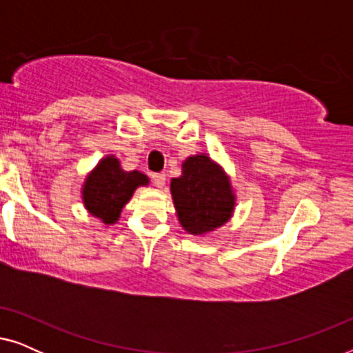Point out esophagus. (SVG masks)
Segmentation results:
<instances>
[{
    "label": "esophagus",
    "mask_w": 353,
    "mask_h": 353,
    "mask_svg": "<svg viewBox=\"0 0 353 353\" xmlns=\"http://www.w3.org/2000/svg\"><path fill=\"white\" fill-rule=\"evenodd\" d=\"M152 183L157 188L165 186V173H154V175H152Z\"/></svg>",
    "instance_id": "esophagus-1"
}]
</instances>
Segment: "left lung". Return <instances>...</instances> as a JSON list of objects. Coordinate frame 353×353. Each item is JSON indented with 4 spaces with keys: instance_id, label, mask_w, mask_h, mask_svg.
I'll return each mask as SVG.
<instances>
[{
    "instance_id": "left-lung-1",
    "label": "left lung",
    "mask_w": 353,
    "mask_h": 353,
    "mask_svg": "<svg viewBox=\"0 0 353 353\" xmlns=\"http://www.w3.org/2000/svg\"><path fill=\"white\" fill-rule=\"evenodd\" d=\"M170 192L183 230L197 238L221 228L234 214L231 178L205 152L190 156L181 163V175L172 178Z\"/></svg>"
}]
</instances>
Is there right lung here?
I'll return each mask as SVG.
<instances>
[{"instance_id": "obj_1", "label": "right lung", "mask_w": 353, "mask_h": 353, "mask_svg": "<svg viewBox=\"0 0 353 353\" xmlns=\"http://www.w3.org/2000/svg\"><path fill=\"white\" fill-rule=\"evenodd\" d=\"M149 178L143 172L123 170L114 154L96 163L81 185V202L90 215L105 225L117 223L122 209L139 186H148Z\"/></svg>"}]
</instances>
